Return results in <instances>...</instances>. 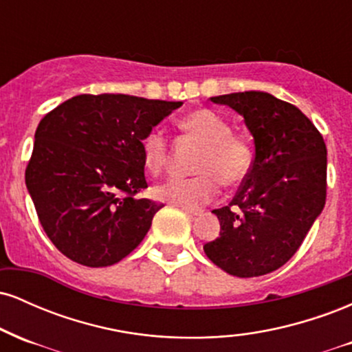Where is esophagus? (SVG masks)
<instances>
[{
	"label": "esophagus",
	"instance_id": "34e87169",
	"mask_svg": "<svg viewBox=\"0 0 352 352\" xmlns=\"http://www.w3.org/2000/svg\"><path fill=\"white\" fill-rule=\"evenodd\" d=\"M182 210H184V212L187 213L188 217H197V215H200V213H201V210H195V208H187V207H182Z\"/></svg>",
	"mask_w": 352,
	"mask_h": 352
}]
</instances>
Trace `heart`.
<instances>
[{
	"mask_svg": "<svg viewBox=\"0 0 352 352\" xmlns=\"http://www.w3.org/2000/svg\"><path fill=\"white\" fill-rule=\"evenodd\" d=\"M180 131L201 144L193 160L192 177H170L153 188L155 199L177 207L197 208L208 204L220 192V182L228 187L245 180L252 168V148L241 135L233 134L230 124L210 109H197L179 120ZM142 159L148 172L160 173L170 162V142L160 127L144 135Z\"/></svg>",
	"mask_w": 352,
	"mask_h": 352,
	"instance_id": "obj_1",
	"label": "heart"
}]
</instances>
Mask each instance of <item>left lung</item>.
Returning a JSON list of instances; mask_svg holds the SVG:
<instances>
[{
    "instance_id": "left-lung-1",
    "label": "left lung",
    "mask_w": 352,
    "mask_h": 352,
    "mask_svg": "<svg viewBox=\"0 0 352 352\" xmlns=\"http://www.w3.org/2000/svg\"><path fill=\"white\" fill-rule=\"evenodd\" d=\"M210 99L243 116L254 159L235 199L213 210L221 230L205 254L233 276H261L298 252L324 208L326 144L300 109L268 92Z\"/></svg>"
}]
</instances>
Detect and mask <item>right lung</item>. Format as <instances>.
<instances>
[{"label":"right lung","mask_w":352,"mask_h":352,"mask_svg":"<svg viewBox=\"0 0 352 352\" xmlns=\"http://www.w3.org/2000/svg\"><path fill=\"white\" fill-rule=\"evenodd\" d=\"M180 106L80 94L43 117L24 177L43 230L64 256L100 268L140 245L164 207L135 197L147 188L140 144Z\"/></svg>","instance_id":"1"}]
</instances>
